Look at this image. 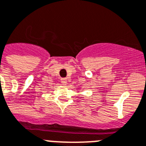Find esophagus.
Wrapping results in <instances>:
<instances>
[{
	"mask_svg": "<svg viewBox=\"0 0 146 146\" xmlns=\"http://www.w3.org/2000/svg\"><path fill=\"white\" fill-rule=\"evenodd\" d=\"M61 83H62L63 85H66V83H67L66 78H62V79H61Z\"/></svg>",
	"mask_w": 146,
	"mask_h": 146,
	"instance_id": "1",
	"label": "esophagus"
}]
</instances>
